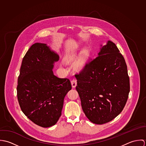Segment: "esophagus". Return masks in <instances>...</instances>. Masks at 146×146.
Returning a JSON list of instances; mask_svg holds the SVG:
<instances>
[{"instance_id":"esophagus-1","label":"esophagus","mask_w":146,"mask_h":146,"mask_svg":"<svg viewBox=\"0 0 146 146\" xmlns=\"http://www.w3.org/2000/svg\"><path fill=\"white\" fill-rule=\"evenodd\" d=\"M71 85H72V88H75L77 85V80L76 79H74L71 81Z\"/></svg>"}]
</instances>
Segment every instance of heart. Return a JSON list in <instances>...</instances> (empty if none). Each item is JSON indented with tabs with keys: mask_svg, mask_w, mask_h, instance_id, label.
Returning <instances> with one entry per match:
<instances>
[{
	"mask_svg": "<svg viewBox=\"0 0 146 146\" xmlns=\"http://www.w3.org/2000/svg\"><path fill=\"white\" fill-rule=\"evenodd\" d=\"M88 56H89V53L88 50H84L82 52L80 55V57L79 58V60L77 63V67L78 68L82 69L85 66L86 63ZM76 56H77V50L76 49H72L66 54L65 57V60L67 62H71L74 60L76 58Z\"/></svg>",
	"mask_w": 146,
	"mask_h": 146,
	"instance_id": "1",
	"label": "heart"
}]
</instances>
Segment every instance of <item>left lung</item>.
Masks as SVG:
<instances>
[{"instance_id":"1","label":"left lung","mask_w":146,"mask_h":146,"mask_svg":"<svg viewBox=\"0 0 146 146\" xmlns=\"http://www.w3.org/2000/svg\"><path fill=\"white\" fill-rule=\"evenodd\" d=\"M75 76L82 109L91 122L104 124L121 112L130 81L124 58L115 43L108 41Z\"/></svg>"}]
</instances>
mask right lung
Returning <instances> with one entry per match:
<instances>
[{"label":"right lung","mask_w":146,"mask_h":146,"mask_svg":"<svg viewBox=\"0 0 146 146\" xmlns=\"http://www.w3.org/2000/svg\"><path fill=\"white\" fill-rule=\"evenodd\" d=\"M59 56L44 43L31 46L25 55L18 78L17 94L22 111L43 127L55 125L61 115L64 98L71 89L69 79L53 72Z\"/></svg>","instance_id":"1"}]
</instances>
